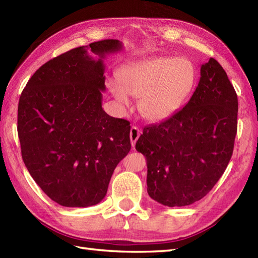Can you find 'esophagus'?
Wrapping results in <instances>:
<instances>
[{
	"label": "esophagus",
	"instance_id": "obj_1",
	"mask_svg": "<svg viewBox=\"0 0 258 258\" xmlns=\"http://www.w3.org/2000/svg\"><path fill=\"white\" fill-rule=\"evenodd\" d=\"M142 134V131L139 128V127H136V126H132L131 127V131H130V137H131V143H132V146H135V143H136V141L139 140V137H140V135Z\"/></svg>",
	"mask_w": 258,
	"mask_h": 258
}]
</instances>
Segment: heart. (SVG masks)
<instances>
[{"label":"heart","mask_w":258,"mask_h":258,"mask_svg":"<svg viewBox=\"0 0 258 258\" xmlns=\"http://www.w3.org/2000/svg\"><path fill=\"white\" fill-rule=\"evenodd\" d=\"M119 83L109 88L117 102L131 103L128 94L139 98V110L149 122H160L177 112L195 85L196 71L185 58L156 57L126 66L118 71Z\"/></svg>","instance_id":"heart-1"}]
</instances>
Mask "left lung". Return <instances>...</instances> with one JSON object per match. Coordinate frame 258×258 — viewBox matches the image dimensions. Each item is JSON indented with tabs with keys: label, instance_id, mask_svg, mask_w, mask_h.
I'll return each mask as SVG.
<instances>
[{
	"label": "left lung",
	"instance_id": "left-lung-1",
	"mask_svg": "<svg viewBox=\"0 0 258 258\" xmlns=\"http://www.w3.org/2000/svg\"><path fill=\"white\" fill-rule=\"evenodd\" d=\"M200 80L183 109L148 125L136 142L147 164V192L167 207L192 205L225 171L237 131V95L215 59L201 66Z\"/></svg>",
	"mask_w": 258,
	"mask_h": 258
}]
</instances>
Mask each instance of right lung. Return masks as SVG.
Here are the masks:
<instances>
[{
	"mask_svg": "<svg viewBox=\"0 0 258 258\" xmlns=\"http://www.w3.org/2000/svg\"><path fill=\"white\" fill-rule=\"evenodd\" d=\"M122 48L116 39L74 48L41 66L21 94L17 133L24 164L60 206L98 205L131 151L130 122L102 109V59Z\"/></svg>",
	"mask_w": 258,
	"mask_h": 258,
	"instance_id": "1",
	"label": "right lung"
}]
</instances>
